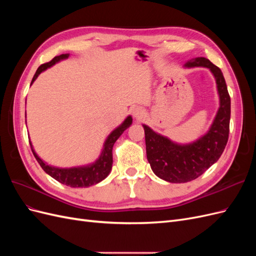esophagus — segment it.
<instances>
[{"label":"esophagus","mask_w":256,"mask_h":256,"mask_svg":"<svg viewBox=\"0 0 256 256\" xmlns=\"http://www.w3.org/2000/svg\"><path fill=\"white\" fill-rule=\"evenodd\" d=\"M132 114L136 118H141L144 115V110L142 109V108H136V109H134V111H132Z\"/></svg>","instance_id":"1"}]
</instances>
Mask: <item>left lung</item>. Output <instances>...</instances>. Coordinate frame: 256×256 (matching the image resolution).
<instances>
[{
    "label": "left lung",
    "instance_id": "1",
    "mask_svg": "<svg viewBox=\"0 0 256 256\" xmlns=\"http://www.w3.org/2000/svg\"><path fill=\"white\" fill-rule=\"evenodd\" d=\"M209 68L216 79L220 106L207 132L189 144H178L143 125L146 154L152 172L168 182H187L202 175L219 160L226 148L230 134V98L219 67L205 58L188 60L184 67Z\"/></svg>",
    "mask_w": 256,
    "mask_h": 256
}]
</instances>
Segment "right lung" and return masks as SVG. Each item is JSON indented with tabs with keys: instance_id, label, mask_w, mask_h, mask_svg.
<instances>
[{
	"instance_id": "obj_1",
	"label": "right lung",
	"mask_w": 256,
	"mask_h": 256,
	"mask_svg": "<svg viewBox=\"0 0 256 256\" xmlns=\"http://www.w3.org/2000/svg\"><path fill=\"white\" fill-rule=\"evenodd\" d=\"M68 56H69L68 53L60 54V56H56L52 60L48 62V63L40 65L36 70L30 84H32L37 79V76H40L44 70H46V69L50 68L54 64H56L58 62L65 60ZM131 124H132V118H131V116H128V118L122 122V125H120L118 128H115L109 134V136L106 138L102 152L100 154L99 158L88 166L69 168H56V166H49L48 164H46L42 159L38 157V154L35 152L33 148L32 143L30 142V145L37 162L40 164V166L42 168V170L46 173L49 174L51 177L54 178V180L60 182V184L69 186V187L85 188V187H90V186L100 182L110 174L112 164H113V156H112L113 145L116 142V140H118V138L122 136L124 131L131 125Z\"/></svg>"
}]
</instances>
